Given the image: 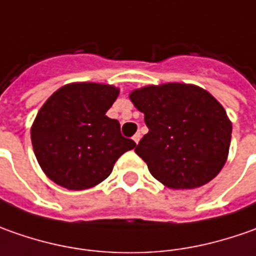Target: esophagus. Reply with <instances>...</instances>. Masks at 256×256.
Wrapping results in <instances>:
<instances>
[{
  "instance_id": "1",
  "label": "esophagus",
  "mask_w": 256,
  "mask_h": 256,
  "mask_svg": "<svg viewBox=\"0 0 256 256\" xmlns=\"http://www.w3.org/2000/svg\"><path fill=\"white\" fill-rule=\"evenodd\" d=\"M140 138H142V134H140V133H136V134L133 136V140H134V143H136V144L140 142Z\"/></svg>"
}]
</instances>
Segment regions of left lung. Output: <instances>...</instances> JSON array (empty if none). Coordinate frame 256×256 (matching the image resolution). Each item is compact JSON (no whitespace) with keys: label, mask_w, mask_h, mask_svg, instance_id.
I'll return each mask as SVG.
<instances>
[{"label":"left lung","mask_w":256,"mask_h":256,"mask_svg":"<svg viewBox=\"0 0 256 256\" xmlns=\"http://www.w3.org/2000/svg\"><path fill=\"white\" fill-rule=\"evenodd\" d=\"M148 133L134 152L156 180L174 190L197 188L224 167L232 124L212 94L196 84L144 86L130 93Z\"/></svg>","instance_id":"left-lung-1"}]
</instances>
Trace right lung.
Masks as SVG:
<instances>
[{"label": "right lung", "instance_id": "right-lung-1", "mask_svg": "<svg viewBox=\"0 0 256 256\" xmlns=\"http://www.w3.org/2000/svg\"><path fill=\"white\" fill-rule=\"evenodd\" d=\"M119 89L112 84H69L44 103L31 128L40 168L68 190L92 188L110 176L120 156L136 143L106 116Z\"/></svg>", "mask_w": 256, "mask_h": 256}]
</instances>
